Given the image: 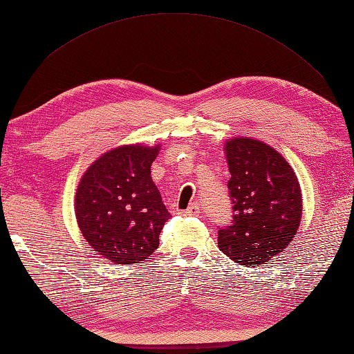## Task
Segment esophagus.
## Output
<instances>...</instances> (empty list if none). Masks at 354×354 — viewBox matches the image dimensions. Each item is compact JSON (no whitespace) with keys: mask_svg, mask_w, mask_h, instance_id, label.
<instances>
[{"mask_svg":"<svg viewBox=\"0 0 354 354\" xmlns=\"http://www.w3.org/2000/svg\"><path fill=\"white\" fill-rule=\"evenodd\" d=\"M199 214H201V207H199L198 203L190 204L189 209L184 212V215H187V216H198Z\"/></svg>","mask_w":354,"mask_h":354,"instance_id":"obj_1","label":"esophagus"}]
</instances>
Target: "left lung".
<instances>
[{"mask_svg": "<svg viewBox=\"0 0 354 354\" xmlns=\"http://www.w3.org/2000/svg\"><path fill=\"white\" fill-rule=\"evenodd\" d=\"M234 207L232 224L218 230V248L243 266L268 265L294 240L301 220V189L280 153L261 140L224 142Z\"/></svg>", "mask_w": 354, "mask_h": 354, "instance_id": "8db88e82", "label": "left lung"}]
</instances>
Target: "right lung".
<instances>
[{
    "mask_svg": "<svg viewBox=\"0 0 354 354\" xmlns=\"http://www.w3.org/2000/svg\"><path fill=\"white\" fill-rule=\"evenodd\" d=\"M160 145H120L88 167L77 185L74 209L83 239L115 265L144 261L159 246L170 218L151 179Z\"/></svg>",
    "mask_w": 354,
    "mask_h": 354,
    "instance_id": "obj_1",
    "label": "right lung"
}]
</instances>
